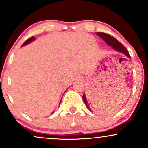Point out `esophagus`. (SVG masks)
Returning <instances> with one entry per match:
<instances>
[{
    "mask_svg": "<svg viewBox=\"0 0 148 148\" xmlns=\"http://www.w3.org/2000/svg\"><path fill=\"white\" fill-rule=\"evenodd\" d=\"M74 77H75V79H80L81 78V76L80 74H74Z\"/></svg>",
    "mask_w": 148,
    "mask_h": 148,
    "instance_id": "34e87169",
    "label": "esophagus"
}]
</instances>
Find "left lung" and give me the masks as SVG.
Wrapping results in <instances>:
<instances>
[{
    "instance_id": "8db88e82",
    "label": "left lung",
    "mask_w": 148,
    "mask_h": 148,
    "mask_svg": "<svg viewBox=\"0 0 148 148\" xmlns=\"http://www.w3.org/2000/svg\"><path fill=\"white\" fill-rule=\"evenodd\" d=\"M97 35L101 37V38H102L107 45L108 46H111L113 49H115V50H116L118 52L123 53L125 54V56H127L128 58H130V53H129L127 49L125 48V47H124V46L122 45L120 42L118 41L115 37H112L111 35H108V34L104 33H97ZM83 99H84L85 104L86 105L87 108L90 110V111H91L90 108H89V106H88V103L87 101V99H86V95H85V94H84V95H83Z\"/></svg>"
}]
</instances>
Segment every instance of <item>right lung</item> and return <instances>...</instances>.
Masks as SVG:
<instances>
[{
    "label": "right lung",
    "instance_id": "add662e5",
    "mask_svg": "<svg viewBox=\"0 0 148 148\" xmlns=\"http://www.w3.org/2000/svg\"><path fill=\"white\" fill-rule=\"evenodd\" d=\"M35 40V37H30V38L28 39V40H27L26 41H25V42H24V43H23V45H22V46H24V45H27V44L30 43V42H33V40Z\"/></svg>",
    "mask_w": 148,
    "mask_h": 148
}]
</instances>
